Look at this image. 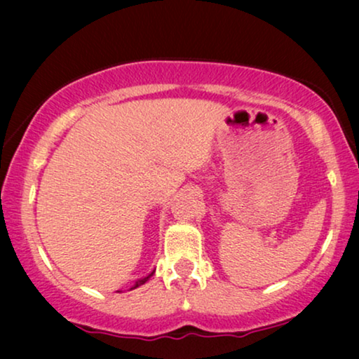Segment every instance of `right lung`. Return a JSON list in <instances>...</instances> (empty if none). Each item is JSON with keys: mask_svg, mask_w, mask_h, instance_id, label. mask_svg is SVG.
Listing matches in <instances>:
<instances>
[{"mask_svg": "<svg viewBox=\"0 0 359 359\" xmlns=\"http://www.w3.org/2000/svg\"><path fill=\"white\" fill-rule=\"evenodd\" d=\"M155 273V271H154ZM154 273H150L149 274V276H145V278H140V279H137V281H135V284H134V286H132L130 289H135V287H139V286H142V284H145L147 281H149V278L151 276V274H154Z\"/></svg>", "mask_w": 359, "mask_h": 359, "instance_id": "add662e5", "label": "right lung"}]
</instances>
